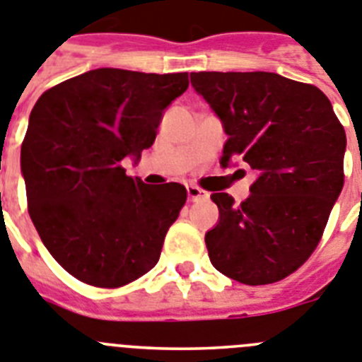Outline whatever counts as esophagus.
I'll use <instances>...</instances> for the list:
<instances>
[{"label":"esophagus","instance_id":"34e87169","mask_svg":"<svg viewBox=\"0 0 362 362\" xmlns=\"http://www.w3.org/2000/svg\"><path fill=\"white\" fill-rule=\"evenodd\" d=\"M209 197V194L205 193L204 189L197 187V185H187V198L189 202H198V200H205V198Z\"/></svg>","mask_w":362,"mask_h":362}]
</instances>
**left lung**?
<instances>
[{
    "label": "left lung",
    "mask_w": 362,
    "mask_h": 362,
    "mask_svg": "<svg viewBox=\"0 0 362 362\" xmlns=\"http://www.w3.org/2000/svg\"><path fill=\"white\" fill-rule=\"evenodd\" d=\"M191 83L229 135L221 165L242 158L258 173L242 204L211 194V263L245 285L281 281L310 258L343 189V124L319 88L278 74L193 71Z\"/></svg>",
    "instance_id": "8db88e82"
}]
</instances>
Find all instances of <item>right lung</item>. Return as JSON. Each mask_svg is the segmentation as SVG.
Returning a JSON list of instances; mask_svg holds the SVG:
<instances>
[{
	"instance_id": "obj_1",
	"label": "right lung",
	"mask_w": 362,
	"mask_h": 362,
	"mask_svg": "<svg viewBox=\"0 0 362 362\" xmlns=\"http://www.w3.org/2000/svg\"><path fill=\"white\" fill-rule=\"evenodd\" d=\"M187 86V71L97 68L52 86L32 108L21 144L28 214L79 281L117 288L157 265L187 191L144 184L120 162L151 148L162 113Z\"/></svg>"
}]
</instances>
